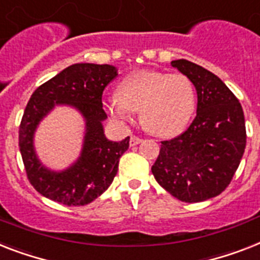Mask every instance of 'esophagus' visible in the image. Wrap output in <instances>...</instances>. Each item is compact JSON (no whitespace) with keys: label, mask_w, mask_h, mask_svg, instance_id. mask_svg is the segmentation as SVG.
Listing matches in <instances>:
<instances>
[{"label":"esophagus","mask_w":260,"mask_h":260,"mask_svg":"<svg viewBox=\"0 0 260 260\" xmlns=\"http://www.w3.org/2000/svg\"><path fill=\"white\" fill-rule=\"evenodd\" d=\"M141 141H143V140H141L140 137L132 136V137H131V140H129V145H131V147H135V145L140 144Z\"/></svg>","instance_id":"1"}]
</instances>
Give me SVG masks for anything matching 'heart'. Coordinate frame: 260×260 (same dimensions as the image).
I'll return each mask as SVG.
<instances>
[{
  "instance_id": "1",
  "label": "heart",
  "mask_w": 260,
  "mask_h": 260,
  "mask_svg": "<svg viewBox=\"0 0 260 260\" xmlns=\"http://www.w3.org/2000/svg\"><path fill=\"white\" fill-rule=\"evenodd\" d=\"M119 93L105 100L112 119L125 124L141 109L144 126L159 137L180 134L195 112V88L183 73L149 69L134 72L120 82Z\"/></svg>"
}]
</instances>
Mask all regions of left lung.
I'll return each instance as SVG.
<instances>
[{
  "label": "left lung",
  "instance_id": "obj_1",
  "mask_svg": "<svg viewBox=\"0 0 260 260\" xmlns=\"http://www.w3.org/2000/svg\"><path fill=\"white\" fill-rule=\"evenodd\" d=\"M171 65L195 86L196 117L184 134L161 141L152 174L176 199L198 203L224 191L239 167L246 148L243 109L212 72L183 58Z\"/></svg>",
  "mask_w": 260,
  "mask_h": 260
}]
</instances>
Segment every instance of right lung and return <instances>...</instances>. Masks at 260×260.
Listing matches in <instances>:
<instances>
[{"instance_id": "1", "label": "right lung", "mask_w": 260, "mask_h": 260, "mask_svg": "<svg viewBox=\"0 0 260 260\" xmlns=\"http://www.w3.org/2000/svg\"><path fill=\"white\" fill-rule=\"evenodd\" d=\"M117 76L113 65L89 62L73 64L33 92L21 120V156L31 185L42 196L64 206H85L107 191L119 170V160L129 147V137L112 141L104 134L107 113L101 96L105 86ZM60 105L79 112L86 123L80 156L61 171L42 164L34 148L39 123Z\"/></svg>"}]
</instances>
